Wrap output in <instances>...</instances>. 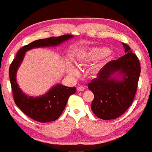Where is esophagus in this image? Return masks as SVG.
Wrapping results in <instances>:
<instances>
[{
    "label": "esophagus",
    "mask_w": 152,
    "mask_h": 152,
    "mask_svg": "<svg viewBox=\"0 0 152 152\" xmlns=\"http://www.w3.org/2000/svg\"><path fill=\"white\" fill-rule=\"evenodd\" d=\"M85 89V87L83 86H79L77 87V91H83Z\"/></svg>",
    "instance_id": "obj_1"
}]
</instances>
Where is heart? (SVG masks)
Here are the masks:
<instances>
[{
    "instance_id": "1",
    "label": "heart",
    "mask_w": 152,
    "mask_h": 152,
    "mask_svg": "<svg viewBox=\"0 0 152 152\" xmlns=\"http://www.w3.org/2000/svg\"><path fill=\"white\" fill-rule=\"evenodd\" d=\"M110 51L111 50L109 48H105V47L92 48L80 55L78 58V64L81 66L86 65V64H90L91 62L106 56L110 53ZM71 72V74L75 75L78 74V71L76 69H72Z\"/></svg>"
}]
</instances>
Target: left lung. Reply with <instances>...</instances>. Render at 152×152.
I'll return each mask as SVG.
<instances>
[{
  "label": "left lung",
  "mask_w": 152,
  "mask_h": 152,
  "mask_svg": "<svg viewBox=\"0 0 152 152\" xmlns=\"http://www.w3.org/2000/svg\"><path fill=\"white\" fill-rule=\"evenodd\" d=\"M122 44L126 54L105 64L96 78L88 84V89L94 95L91 110L101 119H114L121 116L132 105L137 92L140 63L130 47ZM117 72L123 74L121 81L112 77Z\"/></svg>",
  "instance_id": "8db88e82"
}]
</instances>
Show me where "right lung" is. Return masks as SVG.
<instances>
[{
    "mask_svg": "<svg viewBox=\"0 0 152 152\" xmlns=\"http://www.w3.org/2000/svg\"><path fill=\"white\" fill-rule=\"evenodd\" d=\"M72 37L71 35L67 34L33 41L23 46L18 50L16 56L10 64L9 77L14 102L24 114L35 121L46 123L56 120L65 109L69 97L76 93V87H68L62 84H57L42 96L35 98L28 96L23 93L17 84L15 78L17 69L27 50L38 47L56 46Z\"/></svg>",
    "mask_w": 152,
    "mask_h": 152,
    "instance_id": "add662e5",
    "label": "right lung"
}]
</instances>
